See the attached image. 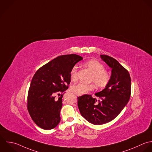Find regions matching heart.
Wrapping results in <instances>:
<instances>
[{
    "instance_id": "heart-1",
    "label": "heart",
    "mask_w": 152,
    "mask_h": 152,
    "mask_svg": "<svg viewBox=\"0 0 152 152\" xmlns=\"http://www.w3.org/2000/svg\"><path fill=\"white\" fill-rule=\"evenodd\" d=\"M85 66L92 73L91 82H93L98 88H104L109 83L111 79L110 73L105 70L104 66L96 60H91L85 63ZM70 78L72 82L77 80V66L72 67L70 73ZM94 84H85L79 83L71 87L72 92L77 95H82L94 89Z\"/></svg>"
}]
</instances>
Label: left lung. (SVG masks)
<instances>
[{
	"mask_svg": "<svg viewBox=\"0 0 152 152\" xmlns=\"http://www.w3.org/2000/svg\"><path fill=\"white\" fill-rule=\"evenodd\" d=\"M101 59L112 69L111 79L104 89L95 94L77 98L78 108L83 117L95 125L106 124L121 112L128 103L131 95V78L129 72L115 58L101 55Z\"/></svg>",
	"mask_w": 152,
	"mask_h": 152,
	"instance_id": "8db88e82",
	"label": "left lung"
}]
</instances>
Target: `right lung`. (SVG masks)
<instances>
[{
    "mask_svg": "<svg viewBox=\"0 0 152 152\" xmlns=\"http://www.w3.org/2000/svg\"><path fill=\"white\" fill-rule=\"evenodd\" d=\"M82 59L76 54L60 56L40 67L34 75L28 94L27 108L31 118L40 128L51 130L59 124L61 94L70 83L71 69ZM60 93L61 96L56 99Z\"/></svg>",
    "mask_w": 152,
    "mask_h": 152,
    "instance_id": "right-lung-1",
    "label": "right lung"
}]
</instances>
